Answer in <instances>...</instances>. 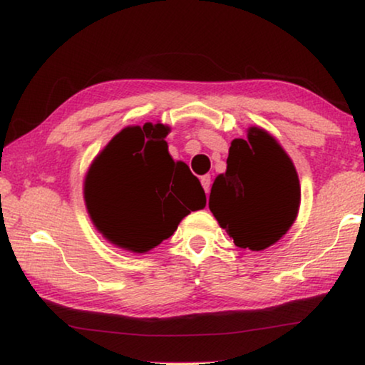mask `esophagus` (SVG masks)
Here are the masks:
<instances>
[{"label":"esophagus","mask_w":365,"mask_h":365,"mask_svg":"<svg viewBox=\"0 0 365 365\" xmlns=\"http://www.w3.org/2000/svg\"><path fill=\"white\" fill-rule=\"evenodd\" d=\"M201 184L204 187V191H206V194L209 192V189H211V176L209 174H206V176L201 178Z\"/></svg>","instance_id":"1"}]
</instances>
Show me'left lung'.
Instances as JSON below:
<instances>
[{"instance_id":"obj_1","label":"left lung","mask_w":365,"mask_h":365,"mask_svg":"<svg viewBox=\"0 0 365 365\" xmlns=\"http://www.w3.org/2000/svg\"><path fill=\"white\" fill-rule=\"evenodd\" d=\"M299 202L296 168L271 134L249 128L247 139H234L209 209L237 247L262 251L277 242L296 221Z\"/></svg>"}]
</instances>
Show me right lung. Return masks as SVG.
Instances as JSON below:
<instances>
[{"label": "right lung", "instance_id": "1", "mask_svg": "<svg viewBox=\"0 0 365 365\" xmlns=\"http://www.w3.org/2000/svg\"><path fill=\"white\" fill-rule=\"evenodd\" d=\"M161 123L128 126L98 154L84 181V201L108 241L148 252L171 237L191 211L206 206L199 179L168 151Z\"/></svg>", "mask_w": 365, "mask_h": 365}]
</instances>
